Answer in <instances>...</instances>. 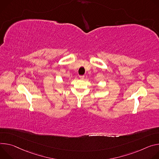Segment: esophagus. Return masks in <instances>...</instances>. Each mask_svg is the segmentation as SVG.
Segmentation results:
<instances>
[{
  "label": "esophagus",
  "mask_w": 159,
  "mask_h": 159,
  "mask_svg": "<svg viewBox=\"0 0 159 159\" xmlns=\"http://www.w3.org/2000/svg\"><path fill=\"white\" fill-rule=\"evenodd\" d=\"M84 78V76H80V80H83Z\"/></svg>",
  "instance_id": "1"
}]
</instances>
